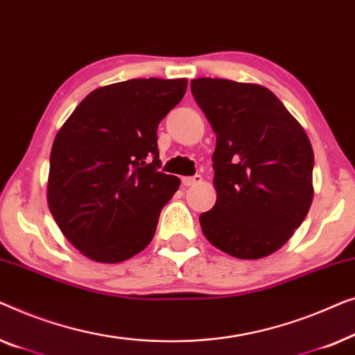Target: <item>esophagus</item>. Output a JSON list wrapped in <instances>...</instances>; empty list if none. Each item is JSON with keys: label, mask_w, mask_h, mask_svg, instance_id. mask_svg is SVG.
<instances>
[{"label": "esophagus", "mask_w": 355, "mask_h": 355, "mask_svg": "<svg viewBox=\"0 0 355 355\" xmlns=\"http://www.w3.org/2000/svg\"><path fill=\"white\" fill-rule=\"evenodd\" d=\"M202 182V177L201 175H193V177H183L182 178V183L184 187H193V184H198Z\"/></svg>", "instance_id": "esophagus-1"}]
</instances>
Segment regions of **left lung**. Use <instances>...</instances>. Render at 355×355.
<instances>
[{"label":"left lung","mask_w":355,"mask_h":355,"mask_svg":"<svg viewBox=\"0 0 355 355\" xmlns=\"http://www.w3.org/2000/svg\"><path fill=\"white\" fill-rule=\"evenodd\" d=\"M191 93L217 137V201L199 216L204 236L233 257H266L293 236L311 209L312 144L261 85L194 78Z\"/></svg>","instance_id":"1"}]
</instances>
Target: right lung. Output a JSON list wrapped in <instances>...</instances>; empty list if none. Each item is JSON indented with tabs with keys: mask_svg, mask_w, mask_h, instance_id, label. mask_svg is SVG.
<instances>
[{
	"mask_svg": "<svg viewBox=\"0 0 355 355\" xmlns=\"http://www.w3.org/2000/svg\"><path fill=\"white\" fill-rule=\"evenodd\" d=\"M187 78H132L94 89L54 138L48 206L83 256L114 263L151 243L180 187L159 172V122L182 101Z\"/></svg>",
	"mask_w": 355,
	"mask_h": 355,
	"instance_id": "obj_1",
	"label": "right lung"
}]
</instances>
